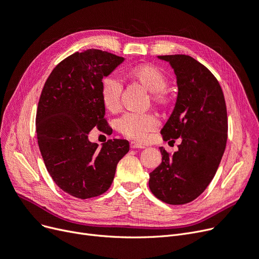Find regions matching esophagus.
I'll return each instance as SVG.
<instances>
[{
  "label": "esophagus",
  "instance_id": "obj_1",
  "mask_svg": "<svg viewBox=\"0 0 259 259\" xmlns=\"http://www.w3.org/2000/svg\"><path fill=\"white\" fill-rule=\"evenodd\" d=\"M130 147L135 149V148H145L146 146L144 144H142V143L132 141V142H130Z\"/></svg>",
  "mask_w": 259,
  "mask_h": 259
}]
</instances>
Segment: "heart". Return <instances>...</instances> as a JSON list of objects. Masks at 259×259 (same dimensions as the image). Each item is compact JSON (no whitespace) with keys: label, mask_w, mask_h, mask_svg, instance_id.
<instances>
[{"label":"heart","mask_w":259,"mask_h":259,"mask_svg":"<svg viewBox=\"0 0 259 259\" xmlns=\"http://www.w3.org/2000/svg\"><path fill=\"white\" fill-rule=\"evenodd\" d=\"M131 75L151 93V98L155 102H166L164 90L167 86V78L158 67L141 65L131 70ZM121 92L122 82L118 75L112 73L104 76L101 83V96L104 107L109 111L114 112L119 108ZM158 127V118L150 113H126L117 120L118 131L137 141H145L148 133L157 130Z\"/></svg>","instance_id":"heart-1"}]
</instances>
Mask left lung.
Listing matches in <instances>:
<instances>
[{"label":"left lung","mask_w":259,"mask_h":259,"mask_svg":"<svg viewBox=\"0 0 259 259\" xmlns=\"http://www.w3.org/2000/svg\"><path fill=\"white\" fill-rule=\"evenodd\" d=\"M176 75L175 108L161 130L164 141L181 139L169 156L159 147L162 162L149 174V189L170 205H184L202 194L213 179L227 141L224 95L214 75L193 57L160 55Z\"/></svg>","instance_id":"obj_1"}]
</instances>
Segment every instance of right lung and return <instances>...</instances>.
Wrapping results in <instances>:
<instances>
[{
    "mask_svg": "<svg viewBox=\"0 0 259 259\" xmlns=\"http://www.w3.org/2000/svg\"><path fill=\"white\" fill-rule=\"evenodd\" d=\"M123 61L98 49L75 52L55 67L42 89L36 113L38 146L54 183L74 197L108 191L129 151L126 140H109L100 147L89 140L95 127L110 129L101 83Z\"/></svg>",
    "mask_w": 259,
    "mask_h": 259,
    "instance_id": "obj_1",
    "label": "right lung"
}]
</instances>
